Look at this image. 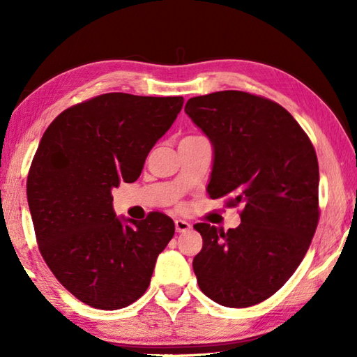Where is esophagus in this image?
<instances>
[{"instance_id":"obj_1","label":"esophagus","mask_w":357,"mask_h":357,"mask_svg":"<svg viewBox=\"0 0 357 357\" xmlns=\"http://www.w3.org/2000/svg\"><path fill=\"white\" fill-rule=\"evenodd\" d=\"M174 229H176L178 233H185L192 229V225L190 222L184 221V219H176V221H174Z\"/></svg>"}]
</instances>
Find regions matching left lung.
Listing matches in <instances>:
<instances>
[{
  "instance_id": "8db88e82",
  "label": "left lung",
  "mask_w": 357,
  "mask_h": 357,
  "mask_svg": "<svg viewBox=\"0 0 357 357\" xmlns=\"http://www.w3.org/2000/svg\"><path fill=\"white\" fill-rule=\"evenodd\" d=\"M185 113L213 147L207 193L244 207L236 229L195 224L193 270L219 305L245 308L275 294L304 259L319 207L313 144L282 105L238 90L190 98Z\"/></svg>"
}]
</instances>
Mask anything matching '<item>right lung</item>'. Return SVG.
I'll list each match as a JSON object with an SVG mask.
<instances>
[{
  "label": "right lung",
  "mask_w": 357,
  "mask_h": 357,
  "mask_svg": "<svg viewBox=\"0 0 357 357\" xmlns=\"http://www.w3.org/2000/svg\"><path fill=\"white\" fill-rule=\"evenodd\" d=\"M183 96L105 93L73 105L44 132L27 202L45 264L75 298L100 310L139 299L174 234L159 211L119 218L112 190L139 178L149 151L183 109Z\"/></svg>",
  "instance_id": "add662e5"
}]
</instances>
